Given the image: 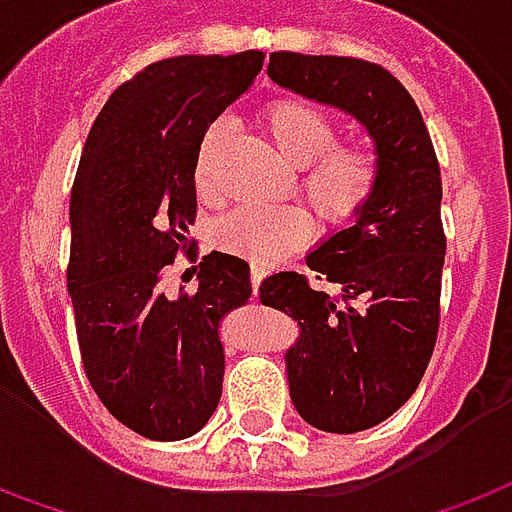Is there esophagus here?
Masks as SVG:
<instances>
[{
  "instance_id": "1",
  "label": "esophagus",
  "mask_w": 512,
  "mask_h": 512,
  "mask_svg": "<svg viewBox=\"0 0 512 512\" xmlns=\"http://www.w3.org/2000/svg\"><path fill=\"white\" fill-rule=\"evenodd\" d=\"M263 277H266V268L263 266H252V288H260V282H263Z\"/></svg>"
}]
</instances>
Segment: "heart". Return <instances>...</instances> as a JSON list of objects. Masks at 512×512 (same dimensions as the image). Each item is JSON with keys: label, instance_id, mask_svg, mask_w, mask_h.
Here are the masks:
<instances>
[{"label": "heart", "instance_id": "obj_1", "mask_svg": "<svg viewBox=\"0 0 512 512\" xmlns=\"http://www.w3.org/2000/svg\"><path fill=\"white\" fill-rule=\"evenodd\" d=\"M271 144L299 174V191L327 224H346L363 213L380 185V157L360 144H335L338 127L327 110L305 99H274L263 110ZM227 135V121L207 124L199 138L194 180L202 194L213 188V163ZM313 235L307 210L296 205L238 207L216 221L213 244L227 255L271 266L305 246Z\"/></svg>", "mask_w": 512, "mask_h": 512}]
</instances>
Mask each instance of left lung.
Masks as SVG:
<instances>
[{
    "instance_id": "obj_1",
    "label": "left lung",
    "mask_w": 512,
    "mask_h": 512,
    "mask_svg": "<svg viewBox=\"0 0 512 512\" xmlns=\"http://www.w3.org/2000/svg\"><path fill=\"white\" fill-rule=\"evenodd\" d=\"M268 77L293 94L349 113L380 157V185L349 227L305 257L341 299L296 271L271 274L260 302L299 324L285 352L291 402L310 427H377L418 388L441 321V169L405 85L357 57L271 52Z\"/></svg>"
}]
</instances>
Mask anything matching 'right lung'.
Returning <instances> with one entry per match:
<instances>
[{
    "instance_id": "1",
    "label": "right lung",
    "mask_w": 512,
    "mask_h": 512,
    "mask_svg": "<svg viewBox=\"0 0 512 512\" xmlns=\"http://www.w3.org/2000/svg\"><path fill=\"white\" fill-rule=\"evenodd\" d=\"M263 52L182 55L119 85L71 188L69 296L99 402L149 441L205 427L224 382L221 321L252 296L249 263L210 252L196 291L169 296L163 268L191 244L196 146L263 69Z\"/></svg>"
}]
</instances>
